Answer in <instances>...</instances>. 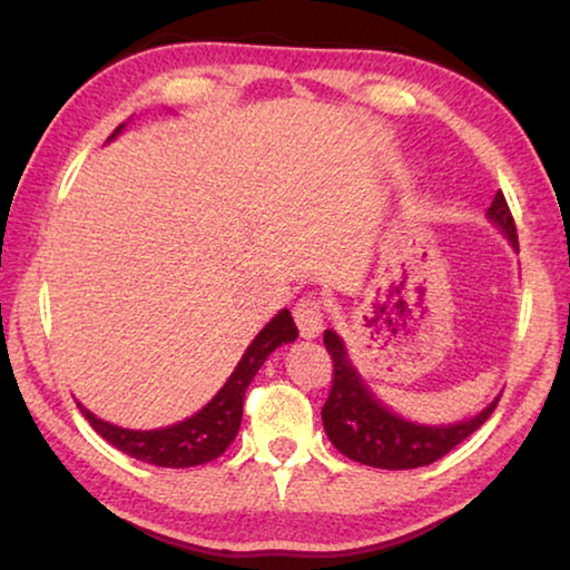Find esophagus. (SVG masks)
Here are the masks:
<instances>
[{
    "mask_svg": "<svg viewBox=\"0 0 570 570\" xmlns=\"http://www.w3.org/2000/svg\"><path fill=\"white\" fill-rule=\"evenodd\" d=\"M293 316H295V324H298L301 337L314 340V337H318V332L324 330V308L318 298H311V295L308 298H301L298 303H295Z\"/></svg>",
    "mask_w": 570,
    "mask_h": 570,
    "instance_id": "esophagus-1",
    "label": "esophagus"
}]
</instances>
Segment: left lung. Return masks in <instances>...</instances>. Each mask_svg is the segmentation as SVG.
Here are the masks:
<instances>
[{"label":"left lung","instance_id":"8db88e82","mask_svg":"<svg viewBox=\"0 0 570 570\" xmlns=\"http://www.w3.org/2000/svg\"><path fill=\"white\" fill-rule=\"evenodd\" d=\"M488 217L505 233L513 248H519L517 225H513L509 202L503 191L495 194L493 205L488 207ZM324 345L332 355V389L322 407L324 431L340 454L353 462L376 466V470H415L439 462L451 449L459 446L466 435H472L485 420L493 415L498 396L480 415L462 423L449 425H417L410 423L392 410L384 407L361 373L350 363L345 342L337 332H324Z\"/></svg>","mask_w":570,"mask_h":570}]
</instances>
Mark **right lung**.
Segmentation results:
<instances>
[{"label": "right lung", "instance_id": "1", "mask_svg": "<svg viewBox=\"0 0 570 570\" xmlns=\"http://www.w3.org/2000/svg\"><path fill=\"white\" fill-rule=\"evenodd\" d=\"M124 127V124H121ZM121 127L114 131L111 139L119 135ZM298 337V326H295L291 311L283 308L264 330L256 334L252 345L246 347L244 357H240L236 371L225 381V386L202 407L197 415L181 420V423L158 428V431H129V428H119L106 423L85 410L80 402L77 407L85 415V420L96 428V433L116 446L124 454L139 459V462L155 464V466H174V470H184V466L207 464L223 454L236 439L240 428V415H244V396L246 389L262 368V363L275 353L279 345H287Z\"/></svg>", "mask_w": 570, "mask_h": 570}]
</instances>
